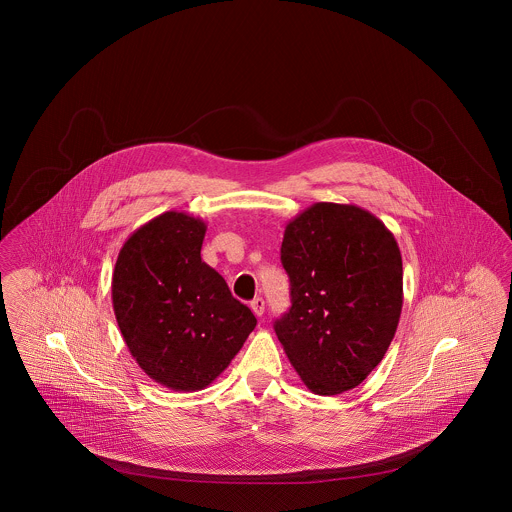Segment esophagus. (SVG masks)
Masks as SVG:
<instances>
[{"instance_id":"obj_1","label":"esophagus","mask_w":512,"mask_h":512,"mask_svg":"<svg viewBox=\"0 0 512 512\" xmlns=\"http://www.w3.org/2000/svg\"><path fill=\"white\" fill-rule=\"evenodd\" d=\"M250 308H252V312L260 318L262 314H264V308H266V302H264V298H260V296H256L252 302H250Z\"/></svg>"}]
</instances>
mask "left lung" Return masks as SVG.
I'll return each instance as SVG.
<instances>
[{"mask_svg": "<svg viewBox=\"0 0 512 512\" xmlns=\"http://www.w3.org/2000/svg\"><path fill=\"white\" fill-rule=\"evenodd\" d=\"M281 264L291 308L273 329L304 385L339 395L389 349L403 310V258L381 219L352 204L316 202L293 217Z\"/></svg>", "mask_w": 512, "mask_h": 512, "instance_id": "8db88e82", "label": "left lung"}]
</instances>
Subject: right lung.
I'll return each instance as SVG.
<instances>
[{"label":"right lung","instance_id":"add662e5","mask_svg":"<svg viewBox=\"0 0 512 512\" xmlns=\"http://www.w3.org/2000/svg\"><path fill=\"white\" fill-rule=\"evenodd\" d=\"M206 223L185 212L150 219L119 250L111 300L136 364L173 391L208 387L256 327L248 306L202 262Z\"/></svg>","mask_w":512,"mask_h":512}]
</instances>
